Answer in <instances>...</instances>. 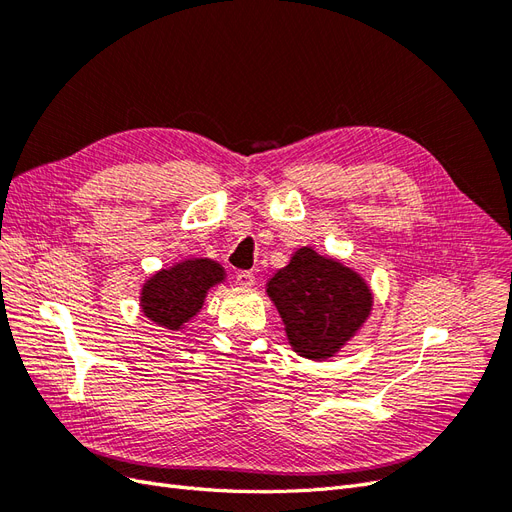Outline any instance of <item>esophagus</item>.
Here are the masks:
<instances>
[{
  "label": "esophagus",
  "mask_w": 512,
  "mask_h": 512,
  "mask_svg": "<svg viewBox=\"0 0 512 512\" xmlns=\"http://www.w3.org/2000/svg\"><path fill=\"white\" fill-rule=\"evenodd\" d=\"M254 273L252 271H237L235 273V282H237V286H243V288H247V286H252L254 284Z\"/></svg>",
  "instance_id": "esophagus-1"
}]
</instances>
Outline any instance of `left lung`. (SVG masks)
Segmentation results:
<instances>
[{
    "instance_id": "1",
    "label": "left lung",
    "mask_w": 512,
    "mask_h": 512,
    "mask_svg": "<svg viewBox=\"0 0 512 512\" xmlns=\"http://www.w3.org/2000/svg\"><path fill=\"white\" fill-rule=\"evenodd\" d=\"M288 342L305 359H329L361 329L371 312V292L342 262L301 247L269 282Z\"/></svg>"
}]
</instances>
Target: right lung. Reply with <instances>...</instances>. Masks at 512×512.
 <instances>
[{
  "label": "right lung",
  "mask_w": 512,
  "mask_h": 512,
  "mask_svg": "<svg viewBox=\"0 0 512 512\" xmlns=\"http://www.w3.org/2000/svg\"><path fill=\"white\" fill-rule=\"evenodd\" d=\"M224 280V269L207 258L183 260L173 269L151 277L141 292V307L149 320L170 331L183 329V324L198 314L205 294L211 286Z\"/></svg>",
  "instance_id": "obj_1"
}]
</instances>
